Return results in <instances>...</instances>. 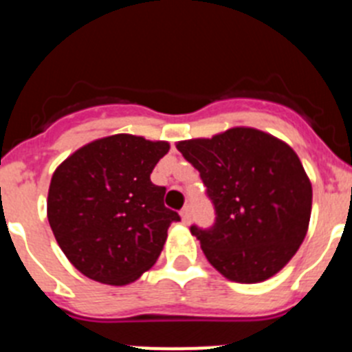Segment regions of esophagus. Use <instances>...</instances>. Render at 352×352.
Instances as JSON below:
<instances>
[{"label":"esophagus","instance_id":"34e87169","mask_svg":"<svg viewBox=\"0 0 352 352\" xmlns=\"http://www.w3.org/2000/svg\"><path fill=\"white\" fill-rule=\"evenodd\" d=\"M179 217H182L183 223H190V210H188V206H185L179 211Z\"/></svg>","mask_w":352,"mask_h":352}]
</instances>
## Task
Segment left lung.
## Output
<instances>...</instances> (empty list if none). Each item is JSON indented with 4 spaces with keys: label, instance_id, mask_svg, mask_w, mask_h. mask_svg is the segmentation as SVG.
Segmentation results:
<instances>
[{
    "label": "left lung",
    "instance_id": "8db88e82",
    "mask_svg": "<svg viewBox=\"0 0 352 352\" xmlns=\"http://www.w3.org/2000/svg\"><path fill=\"white\" fill-rule=\"evenodd\" d=\"M201 173L217 222L190 232L220 275L259 284L294 257L309 231L312 183L287 142L252 126L176 142Z\"/></svg>",
    "mask_w": 352,
    "mask_h": 352
}]
</instances>
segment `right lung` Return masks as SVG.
<instances>
[{
  "label": "right lung",
  "mask_w": 352,
  "mask_h": 352,
  "mask_svg": "<svg viewBox=\"0 0 352 352\" xmlns=\"http://www.w3.org/2000/svg\"><path fill=\"white\" fill-rule=\"evenodd\" d=\"M169 148L167 141L116 133L84 144L56 167L49 226L84 276L120 287L157 263L167 229L179 220L164 206L166 188L149 179Z\"/></svg>",
  "instance_id": "add662e5"
}]
</instances>
